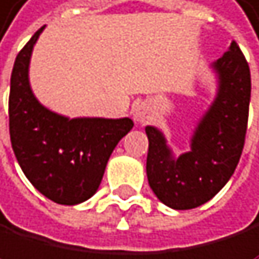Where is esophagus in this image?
<instances>
[{
    "label": "esophagus",
    "mask_w": 259,
    "mask_h": 259,
    "mask_svg": "<svg viewBox=\"0 0 259 259\" xmlns=\"http://www.w3.org/2000/svg\"><path fill=\"white\" fill-rule=\"evenodd\" d=\"M135 117H137V120H140V122H143V120L147 119V114H145V111L140 108L139 111L135 112Z\"/></svg>",
    "instance_id": "34e87169"
}]
</instances>
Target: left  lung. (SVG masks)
Masks as SVG:
<instances>
[{
	"label": "left lung",
	"instance_id": "obj_1",
	"mask_svg": "<svg viewBox=\"0 0 259 259\" xmlns=\"http://www.w3.org/2000/svg\"><path fill=\"white\" fill-rule=\"evenodd\" d=\"M214 67L219 72V93L195 131L192 151L174 159L161 132L155 127L145 128L148 184L174 209H192L209 201L227 184L242 156L251 95L248 62L232 41Z\"/></svg>",
	"mask_w": 259,
	"mask_h": 259
}]
</instances>
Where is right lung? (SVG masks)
<instances>
[{
  "label": "right lung",
  "mask_w": 259,
  "mask_h": 259,
  "mask_svg": "<svg viewBox=\"0 0 259 259\" xmlns=\"http://www.w3.org/2000/svg\"><path fill=\"white\" fill-rule=\"evenodd\" d=\"M19 51L11 74L9 135L25 177L59 205H77L98 190L108 159L132 119H67L43 108L28 85V61L41 33Z\"/></svg>",
  "instance_id": "right-lung-1"
}]
</instances>
